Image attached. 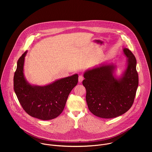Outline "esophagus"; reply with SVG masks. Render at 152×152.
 <instances>
[{
	"label": "esophagus",
	"mask_w": 152,
	"mask_h": 152,
	"mask_svg": "<svg viewBox=\"0 0 152 152\" xmlns=\"http://www.w3.org/2000/svg\"><path fill=\"white\" fill-rule=\"evenodd\" d=\"M84 80V77L82 75H80L78 77V81L79 83H81Z\"/></svg>",
	"instance_id": "1"
}]
</instances>
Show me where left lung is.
I'll use <instances>...</instances> for the list:
<instances>
[{
  "label": "left lung",
  "instance_id": "8db88e82",
  "mask_svg": "<svg viewBox=\"0 0 152 152\" xmlns=\"http://www.w3.org/2000/svg\"><path fill=\"white\" fill-rule=\"evenodd\" d=\"M124 53L128 58V66L119 79L113 75L112 64H103L84 74L88 107L98 117L116 118L126 112L133 104L139 84L136 60L128 48H124Z\"/></svg>",
  "mask_w": 152,
  "mask_h": 152
}]
</instances>
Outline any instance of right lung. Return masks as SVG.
Masks as SVG:
<instances>
[{
    "label": "right lung",
    "instance_id": "add662e5",
    "mask_svg": "<svg viewBox=\"0 0 152 152\" xmlns=\"http://www.w3.org/2000/svg\"><path fill=\"white\" fill-rule=\"evenodd\" d=\"M26 53L18 60L14 75V90L18 99L31 116L44 121L56 118L64 110L70 92L78 83V75L74 74L44 87L31 86L26 81L23 74Z\"/></svg>",
    "mask_w": 152,
    "mask_h": 152
}]
</instances>
